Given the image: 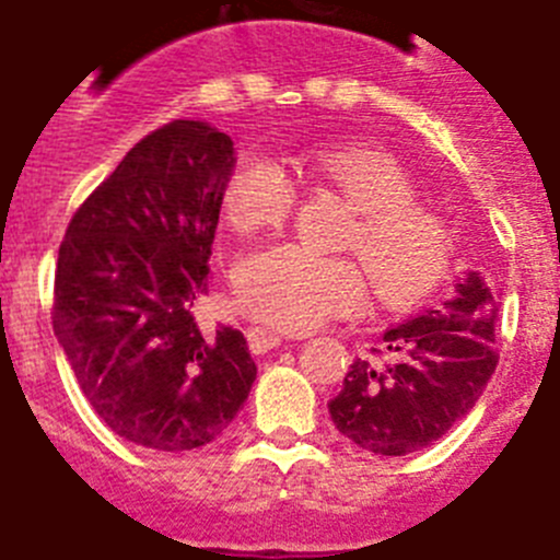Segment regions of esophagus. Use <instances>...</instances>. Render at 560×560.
I'll return each mask as SVG.
<instances>
[{"instance_id":"34e87169","label":"esophagus","mask_w":560,"mask_h":560,"mask_svg":"<svg viewBox=\"0 0 560 560\" xmlns=\"http://www.w3.org/2000/svg\"><path fill=\"white\" fill-rule=\"evenodd\" d=\"M284 337L273 329H265V326H250L248 329V346L254 354H265L270 349H279Z\"/></svg>"}]
</instances>
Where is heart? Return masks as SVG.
<instances>
[{"mask_svg": "<svg viewBox=\"0 0 560 560\" xmlns=\"http://www.w3.org/2000/svg\"><path fill=\"white\" fill-rule=\"evenodd\" d=\"M320 178L357 211L346 248L360 259L376 299L393 310L421 304L452 265L443 223L416 209V184L387 153L362 144H320L306 155ZM295 203V180L270 155L236 161L223 186V211L240 231L279 229ZM236 301L245 312L284 331H310L365 301L354 261L324 259L301 245L276 243L236 265Z\"/></svg>", "mask_w": 560, "mask_h": 560, "instance_id": "obj_1", "label": "heart"}]
</instances>
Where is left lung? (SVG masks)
Segmentation results:
<instances>
[{
    "label": "left lung",
    "instance_id": "8db88e82",
    "mask_svg": "<svg viewBox=\"0 0 560 560\" xmlns=\"http://www.w3.org/2000/svg\"><path fill=\"white\" fill-rule=\"evenodd\" d=\"M500 304L491 281L480 270H466L435 310L387 329V362H351L342 390L329 401L340 435L393 457L427 450L446 435L475 410L497 368Z\"/></svg>",
    "mask_w": 560,
    "mask_h": 560
}]
</instances>
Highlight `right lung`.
<instances>
[{
    "instance_id": "obj_1",
    "label": "right lung",
    "mask_w": 560,
    "mask_h": 560,
    "mask_svg": "<svg viewBox=\"0 0 560 560\" xmlns=\"http://www.w3.org/2000/svg\"><path fill=\"white\" fill-rule=\"evenodd\" d=\"M234 164L231 136L175 119L119 161L60 243L55 337L92 410L144 450L220 438L256 380L243 331L195 320Z\"/></svg>"
}]
</instances>
